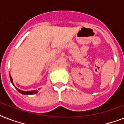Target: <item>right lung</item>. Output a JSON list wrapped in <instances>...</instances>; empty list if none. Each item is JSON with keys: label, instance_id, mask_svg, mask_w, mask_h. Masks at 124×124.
<instances>
[{"label": "right lung", "instance_id": "right-lung-1", "mask_svg": "<svg viewBox=\"0 0 124 124\" xmlns=\"http://www.w3.org/2000/svg\"><path fill=\"white\" fill-rule=\"evenodd\" d=\"M10 77V80H11V82L12 83V84L13 85V80H12V78H11V76H9ZM16 89H17V91H18V92L20 93L21 94H36L38 92L37 90H34V91H21L20 90V89H18V88Z\"/></svg>", "mask_w": 124, "mask_h": 124}]
</instances>
